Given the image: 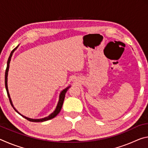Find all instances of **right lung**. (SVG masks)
I'll use <instances>...</instances> for the list:
<instances>
[{"label": "right lung", "instance_id": "right-lung-1", "mask_svg": "<svg viewBox=\"0 0 148 148\" xmlns=\"http://www.w3.org/2000/svg\"><path fill=\"white\" fill-rule=\"evenodd\" d=\"M17 47V46L16 47V48H14L13 50H12V52L10 53V56L8 57V62H7V66H6V72H5V87H6V92H7V95H8V99H9V101L10 102V104L12 105V106L13 107V108L16 110V111L19 114H20L16 110V108L14 107V105L12 104V100L10 99V94H9V92H8V85H7V81H8V69H9V66H10V60H11V57L12 54H13L14 51H15V49H16ZM69 87H66V89H64L63 91H62L61 94H60V96H59V102H58V104H57V106L56 107V109L55 111L52 113L51 114H50L49 116H47L46 117H44V118H42V119H30L28 118V117H25L23 116V115L20 114L21 116H23V117H25L26 119L28 120L29 121H32V122H43V121H47V120H49V119H53V117H56L57 114H58L60 111H61V110L62 108V104H63V102H64V97H65V94H66V91H68V89H69Z\"/></svg>", "mask_w": 148, "mask_h": 148}]
</instances>
